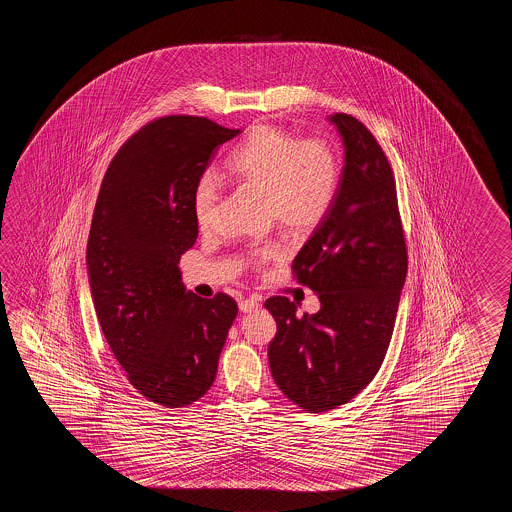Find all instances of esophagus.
Instances as JSON below:
<instances>
[{
  "instance_id": "esophagus-1",
  "label": "esophagus",
  "mask_w": 512,
  "mask_h": 512,
  "mask_svg": "<svg viewBox=\"0 0 512 512\" xmlns=\"http://www.w3.org/2000/svg\"><path fill=\"white\" fill-rule=\"evenodd\" d=\"M260 305V298H256V296L243 298V300H240V311L241 313H252V311H256Z\"/></svg>"
}]
</instances>
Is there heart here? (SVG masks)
I'll return each mask as SVG.
<instances>
[{"label": "heart", "instance_id": "obj_1", "mask_svg": "<svg viewBox=\"0 0 512 512\" xmlns=\"http://www.w3.org/2000/svg\"><path fill=\"white\" fill-rule=\"evenodd\" d=\"M227 177L265 199V212L294 234L315 229L326 218L338 188V159L320 139L298 141L293 133L272 124L254 126L230 153ZM221 185L214 174L201 175L192 192V210L199 229H208L218 214ZM278 243L254 252L258 263L276 258Z\"/></svg>", "mask_w": 512, "mask_h": 512}]
</instances>
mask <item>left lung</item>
I'll return each mask as SVG.
<instances>
[{
	"instance_id": "left-lung-1",
	"label": "left lung",
	"mask_w": 512,
	"mask_h": 512,
	"mask_svg": "<svg viewBox=\"0 0 512 512\" xmlns=\"http://www.w3.org/2000/svg\"><path fill=\"white\" fill-rule=\"evenodd\" d=\"M327 120L344 146V168L326 218L293 261L296 280L318 294L320 309L298 316L285 296L265 302L278 326L267 349L272 379L311 414L348 403L373 381L408 271L392 166L355 117Z\"/></svg>"
}]
</instances>
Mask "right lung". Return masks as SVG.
Segmentation results:
<instances>
[{
  "instance_id": "obj_1",
  "label": "right lung",
  "mask_w": 512,
  "mask_h": 512,
  "mask_svg": "<svg viewBox=\"0 0 512 512\" xmlns=\"http://www.w3.org/2000/svg\"><path fill=\"white\" fill-rule=\"evenodd\" d=\"M205 117L153 120L109 164L87 240L98 322L128 381L181 408L218 373L238 305L186 291L179 260L197 238L192 192L219 146L240 135Z\"/></svg>"
}]
</instances>
